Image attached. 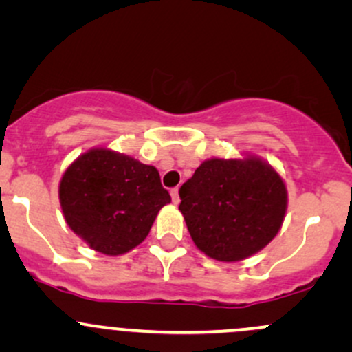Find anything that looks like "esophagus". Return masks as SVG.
Instances as JSON below:
<instances>
[{
  "label": "esophagus",
  "instance_id": "34e87169",
  "mask_svg": "<svg viewBox=\"0 0 352 352\" xmlns=\"http://www.w3.org/2000/svg\"><path fill=\"white\" fill-rule=\"evenodd\" d=\"M170 195H172V201L175 205H179V201H180V195H179V187H175V188H172L170 190Z\"/></svg>",
  "mask_w": 352,
  "mask_h": 352
}]
</instances>
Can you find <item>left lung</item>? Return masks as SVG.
Here are the masks:
<instances>
[{"instance_id": "obj_1", "label": "left lung", "mask_w": 352, "mask_h": 352, "mask_svg": "<svg viewBox=\"0 0 352 352\" xmlns=\"http://www.w3.org/2000/svg\"><path fill=\"white\" fill-rule=\"evenodd\" d=\"M179 193L193 243L227 263L263 250L281 230L288 208L285 180L253 153L205 160Z\"/></svg>"}]
</instances>
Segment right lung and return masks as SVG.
<instances>
[{
  "label": "right lung",
  "mask_w": 352,
  "mask_h": 352,
  "mask_svg": "<svg viewBox=\"0 0 352 352\" xmlns=\"http://www.w3.org/2000/svg\"><path fill=\"white\" fill-rule=\"evenodd\" d=\"M59 204L66 223L84 243L117 256L142 243L170 195L153 165L94 147L63 173Z\"/></svg>",
  "instance_id": "right-lung-1"
}]
</instances>
